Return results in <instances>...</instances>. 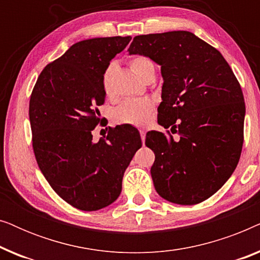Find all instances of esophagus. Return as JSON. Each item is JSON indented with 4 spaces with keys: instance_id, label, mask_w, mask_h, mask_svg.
Returning a JSON list of instances; mask_svg holds the SVG:
<instances>
[{
    "instance_id": "1",
    "label": "esophagus",
    "mask_w": 260,
    "mask_h": 260,
    "mask_svg": "<svg viewBox=\"0 0 260 260\" xmlns=\"http://www.w3.org/2000/svg\"><path fill=\"white\" fill-rule=\"evenodd\" d=\"M140 134H141V138H142V143L144 144V142H145V130L141 129L140 130Z\"/></svg>"
}]
</instances>
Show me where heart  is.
I'll return each mask as SVG.
<instances>
[{
    "instance_id": "heart-1",
    "label": "heart",
    "mask_w": 260,
    "mask_h": 260,
    "mask_svg": "<svg viewBox=\"0 0 260 260\" xmlns=\"http://www.w3.org/2000/svg\"><path fill=\"white\" fill-rule=\"evenodd\" d=\"M130 67L141 79H143L145 74L150 70H154L152 62L145 56H135L130 61ZM116 71V63H110L103 77V88L108 95L112 93V76ZM154 109V102L149 98L126 99L120 104L115 111V118L117 122L131 125L142 126L148 122L149 116Z\"/></svg>"
}]
</instances>
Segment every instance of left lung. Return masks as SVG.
Wrapping results in <instances>:
<instances>
[{"label": "left lung", "instance_id": "1", "mask_svg": "<svg viewBox=\"0 0 260 260\" xmlns=\"http://www.w3.org/2000/svg\"><path fill=\"white\" fill-rule=\"evenodd\" d=\"M130 55L161 66L158 123L172 133L149 131L155 154L150 173L159 197L177 205L211 198L232 175L244 142L245 103L239 81L218 49L187 30L138 35Z\"/></svg>", "mask_w": 260, "mask_h": 260}]
</instances>
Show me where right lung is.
<instances>
[{"label": "right lung", "instance_id": "add662e5", "mask_svg": "<svg viewBox=\"0 0 260 260\" xmlns=\"http://www.w3.org/2000/svg\"><path fill=\"white\" fill-rule=\"evenodd\" d=\"M130 40L77 42L42 70L31 92L29 120L39 168L55 193L81 211H98L117 200L125 169L142 147L134 126H116L105 140H92V130L103 122V77Z\"/></svg>", "mask_w": 260, "mask_h": 260}]
</instances>
